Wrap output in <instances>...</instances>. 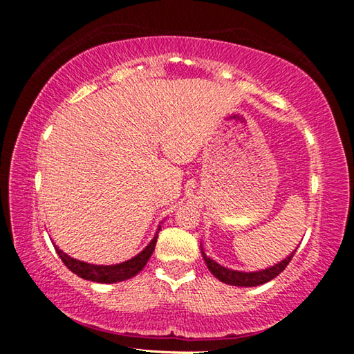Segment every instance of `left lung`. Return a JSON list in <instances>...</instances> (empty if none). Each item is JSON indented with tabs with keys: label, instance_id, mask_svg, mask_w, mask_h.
I'll return each instance as SVG.
<instances>
[{
	"label": "left lung",
	"instance_id": "8db88e82",
	"mask_svg": "<svg viewBox=\"0 0 354 354\" xmlns=\"http://www.w3.org/2000/svg\"><path fill=\"white\" fill-rule=\"evenodd\" d=\"M297 251V250H295ZM295 251H292L290 256H287L284 261H281L277 266H273L270 268H266V270H261V272H237V270H230V268L226 267H221L220 263H217L215 261H212L211 257L205 254V251H203L201 247V254L205 257L206 261V266L209 270L212 272V274L218 281L225 284H231V286H239V287H253V286H261V284H266L268 281H272L273 278H277L278 274L284 270V268L289 266V262L292 261L293 254H295Z\"/></svg>",
	"mask_w": 354,
	"mask_h": 354
}]
</instances>
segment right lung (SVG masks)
<instances>
[{"label":"right lung","mask_w":354,"mask_h":354,"mask_svg":"<svg viewBox=\"0 0 354 354\" xmlns=\"http://www.w3.org/2000/svg\"><path fill=\"white\" fill-rule=\"evenodd\" d=\"M159 230H158V232H159ZM156 242H158V234L153 237V241L148 243V247L143 250L142 253L134 256L133 259H129L127 262L115 263V266H93V263L76 261V259H73V257H70L68 254H65L62 250H59L57 247H55V248L57 251L59 257H61L62 262L65 263V267L70 268V270L75 274H77V277L88 279V281H95V283L112 284V283H118V281H124V279L136 277V274L139 273L143 267H145V263L148 262L149 257H151L154 247H156Z\"/></svg>","instance_id":"obj_1"}]
</instances>
